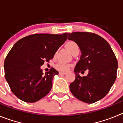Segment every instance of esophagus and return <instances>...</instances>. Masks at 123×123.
I'll use <instances>...</instances> for the list:
<instances>
[{
	"label": "esophagus",
	"instance_id": "1",
	"mask_svg": "<svg viewBox=\"0 0 123 123\" xmlns=\"http://www.w3.org/2000/svg\"><path fill=\"white\" fill-rule=\"evenodd\" d=\"M66 73H65V72H59V74H60V75H62V74H63V75H65L66 74Z\"/></svg>",
	"mask_w": 123,
	"mask_h": 123
}]
</instances>
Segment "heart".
I'll return each instance as SVG.
<instances>
[{
	"label": "heart",
	"mask_w": 123,
	"mask_h": 123,
	"mask_svg": "<svg viewBox=\"0 0 123 123\" xmlns=\"http://www.w3.org/2000/svg\"><path fill=\"white\" fill-rule=\"evenodd\" d=\"M65 45H66L67 49L71 52V54H73L74 51L77 50H79V47L77 43L73 41H69L67 42ZM55 68L58 69V71H67L69 68V65L65 63L60 62L56 64Z\"/></svg>",
	"instance_id": "1"
}]
</instances>
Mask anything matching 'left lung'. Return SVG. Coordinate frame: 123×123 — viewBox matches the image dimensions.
<instances>
[{"label":"left lung","instance_id":"8db88e82","mask_svg":"<svg viewBox=\"0 0 123 123\" xmlns=\"http://www.w3.org/2000/svg\"><path fill=\"white\" fill-rule=\"evenodd\" d=\"M68 39L77 43L81 51V58L74 68L76 78L69 85L73 95L82 102L93 104L108 94L117 78L118 61L107 41L96 34L74 32ZM87 69L89 74H78Z\"/></svg>","mask_w":123,"mask_h":123}]
</instances>
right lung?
I'll use <instances>...</instances> for the list:
<instances>
[{
    "instance_id": "right-lung-1",
    "label": "right lung",
    "mask_w": 123,
    "mask_h": 123,
    "mask_svg": "<svg viewBox=\"0 0 123 123\" xmlns=\"http://www.w3.org/2000/svg\"><path fill=\"white\" fill-rule=\"evenodd\" d=\"M63 34H34L17 41L4 62L5 78L12 92L25 102L34 103L47 95L58 72L54 68L45 74L40 67L49 62L67 40Z\"/></svg>"
}]
</instances>
